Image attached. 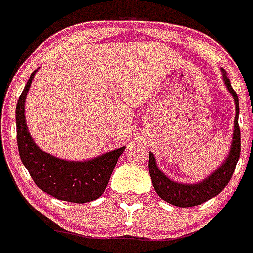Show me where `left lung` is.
I'll list each match as a JSON object with an SVG mask.
<instances>
[{"instance_id":"obj_1","label":"left lung","mask_w":253,"mask_h":253,"mask_svg":"<svg viewBox=\"0 0 253 253\" xmlns=\"http://www.w3.org/2000/svg\"><path fill=\"white\" fill-rule=\"evenodd\" d=\"M222 72L225 86H227L229 93L233 96L234 104H236V118H234V131L231 151L224 162L219 166V169L198 184H180V182L172 181L166 175H163V172L157 167L153 153L149 152L148 169L152 178V185H153L157 195L169 204L180 208H189L203 204L209 199L218 195L227 186L233 175L241 153V131L240 125H238L240 106H238V96L232 88L231 81H229L227 73L224 69H222Z\"/></svg>"}]
</instances>
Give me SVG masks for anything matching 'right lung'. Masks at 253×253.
Returning a JSON list of instances; mask_svg holds the SVG:
<instances>
[{"label": "right lung", "instance_id": "obj_1", "mask_svg": "<svg viewBox=\"0 0 253 253\" xmlns=\"http://www.w3.org/2000/svg\"><path fill=\"white\" fill-rule=\"evenodd\" d=\"M38 71V69H37ZM37 71L31 73L16 105V133L20 158L40 190L59 200L88 203L104 194L118 158L125 147L88 161H66L42 151L29 133L25 100Z\"/></svg>", "mask_w": 253, "mask_h": 253}]
</instances>
